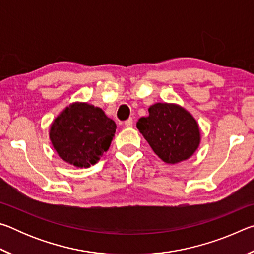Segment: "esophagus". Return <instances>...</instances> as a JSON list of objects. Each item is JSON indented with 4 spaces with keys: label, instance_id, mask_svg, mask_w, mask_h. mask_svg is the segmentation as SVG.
<instances>
[{
    "label": "esophagus",
    "instance_id": "obj_1",
    "mask_svg": "<svg viewBox=\"0 0 254 254\" xmlns=\"http://www.w3.org/2000/svg\"><path fill=\"white\" fill-rule=\"evenodd\" d=\"M124 126H126V127H132V126H133V120H132V119L127 120V121L124 122Z\"/></svg>",
    "mask_w": 254,
    "mask_h": 254
}]
</instances>
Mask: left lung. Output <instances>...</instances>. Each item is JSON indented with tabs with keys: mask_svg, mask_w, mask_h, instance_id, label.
Returning a JSON list of instances; mask_svg holds the SVG:
<instances>
[{
	"mask_svg": "<svg viewBox=\"0 0 254 254\" xmlns=\"http://www.w3.org/2000/svg\"><path fill=\"white\" fill-rule=\"evenodd\" d=\"M136 127L153 152L166 163L175 165L190 158L200 143V128L195 118L175 103H156Z\"/></svg>",
	"mask_w": 254,
	"mask_h": 254,
	"instance_id": "1",
	"label": "left lung"
}]
</instances>
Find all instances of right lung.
Masks as SVG:
<instances>
[{"label":"right lung","mask_w":254,"mask_h":254,"mask_svg":"<svg viewBox=\"0 0 254 254\" xmlns=\"http://www.w3.org/2000/svg\"><path fill=\"white\" fill-rule=\"evenodd\" d=\"M115 130L117 124L100 107L75 102L54 120L49 137L64 161L77 168H88L109 150Z\"/></svg>","instance_id":"add662e5"}]
</instances>
